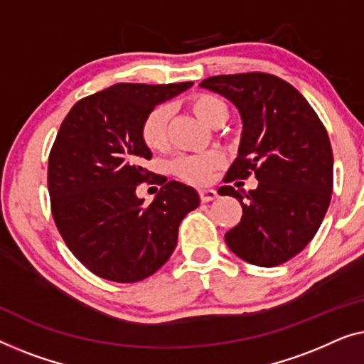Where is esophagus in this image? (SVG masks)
Instances as JSON below:
<instances>
[{
	"label": "esophagus",
	"mask_w": 364,
	"mask_h": 364,
	"mask_svg": "<svg viewBox=\"0 0 364 364\" xmlns=\"http://www.w3.org/2000/svg\"><path fill=\"white\" fill-rule=\"evenodd\" d=\"M216 198H218L216 189H199V199H201L203 203H209Z\"/></svg>",
	"instance_id": "1"
}]
</instances>
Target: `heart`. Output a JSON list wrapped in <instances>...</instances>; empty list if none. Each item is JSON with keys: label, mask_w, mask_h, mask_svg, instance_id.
Wrapping results in <instances>:
<instances>
[{"label": "heart", "mask_w": 364, "mask_h": 364, "mask_svg": "<svg viewBox=\"0 0 364 364\" xmlns=\"http://www.w3.org/2000/svg\"><path fill=\"white\" fill-rule=\"evenodd\" d=\"M188 107L203 124L214 127L224 124L228 119V107L216 95L196 94L188 99ZM168 125H170V109L158 105L148 112L141 124V140L153 151L165 150L168 145ZM223 163L216 151L184 155L171 163V173L181 181L189 184H204L209 181L211 173Z\"/></svg>", "instance_id": "1"}]
</instances>
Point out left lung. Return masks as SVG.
Masks as SVG:
<instances>
[{
  "label": "left lung",
  "mask_w": 364,
  "mask_h": 364,
  "mask_svg": "<svg viewBox=\"0 0 364 364\" xmlns=\"http://www.w3.org/2000/svg\"><path fill=\"white\" fill-rule=\"evenodd\" d=\"M237 107L242 119L239 155L224 181L257 178L247 194L221 186L242 206L224 239L232 252L259 267H275L314 239L333 191L328 133L304 95L277 75H214L199 84Z\"/></svg>",
  "instance_id": "obj_1"
}]
</instances>
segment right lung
Segmentation results:
<instances>
[{"label": "right lung", "instance_id": "add662e5", "mask_svg": "<svg viewBox=\"0 0 364 364\" xmlns=\"http://www.w3.org/2000/svg\"><path fill=\"white\" fill-rule=\"evenodd\" d=\"M191 85L122 82L80 99L60 125L48 166L53 218L70 252L102 279L132 284L155 274L176 247L183 218L199 206L196 189L178 181L148 206L136 196L153 176L143 166L151 158L143 120Z\"/></svg>", "mask_w": 364, "mask_h": 364}]
</instances>
